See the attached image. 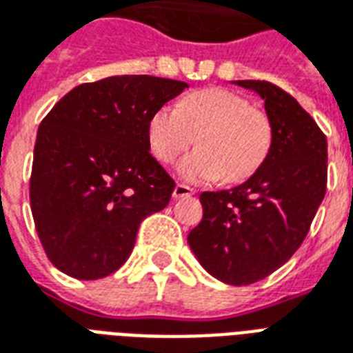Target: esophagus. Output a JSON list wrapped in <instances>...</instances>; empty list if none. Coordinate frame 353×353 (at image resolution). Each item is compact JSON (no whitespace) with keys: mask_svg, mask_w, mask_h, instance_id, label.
Masks as SVG:
<instances>
[{"mask_svg":"<svg viewBox=\"0 0 353 353\" xmlns=\"http://www.w3.org/2000/svg\"><path fill=\"white\" fill-rule=\"evenodd\" d=\"M190 194H194V189H190L187 185L177 183L176 187H174V198H185L190 196Z\"/></svg>","mask_w":353,"mask_h":353,"instance_id":"obj_1","label":"esophagus"}]
</instances>
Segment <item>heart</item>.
<instances>
[{"instance_id": "heart-1", "label": "heart", "mask_w": 353, "mask_h": 353, "mask_svg": "<svg viewBox=\"0 0 353 353\" xmlns=\"http://www.w3.org/2000/svg\"><path fill=\"white\" fill-rule=\"evenodd\" d=\"M177 174L189 183H239L256 172L270 153V117L245 97L223 88L192 91L177 108L163 106L148 121V142L159 163L170 164L189 150Z\"/></svg>"}]
</instances>
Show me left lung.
<instances>
[{
    "label": "left lung",
    "instance_id": "1",
    "mask_svg": "<svg viewBox=\"0 0 353 353\" xmlns=\"http://www.w3.org/2000/svg\"><path fill=\"white\" fill-rule=\"evenodd\" d=\"M263 99L270 153L234 189L202 192V223L190 250L210 275L232 286L262 281L299 249L327 185V140L301 104L263 80H236Z\"/></svg>",
    "mask_w": 353,
    "mask_h": 353
}]
</instances>
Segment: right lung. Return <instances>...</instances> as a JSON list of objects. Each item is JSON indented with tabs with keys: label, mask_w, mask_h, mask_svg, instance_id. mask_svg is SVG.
<instances>
[{
	"label": "right lung",
	"mask_w": 353,
	"mask_h": 353,
	"mask_svg": "<svg viewBox=\"0 0 353 353\" xmlns=\"http://www.w3.org/2000/svg\"><path fill=\"white\" fill-rule=\"evenodd\" d=\"M185 88L148 74L104 78L70 90L43 119L31 213L65 275L95 281L119 270L140 223L168 205L176 183L151 157L148 121Z\"/></svg>",
	"instance_id": "1"
}]
</instances>
